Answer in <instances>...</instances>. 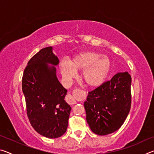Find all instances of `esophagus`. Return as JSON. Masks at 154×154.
<instances>
[{"label":"esophagus","mask_w":154,"mask_h":154,"mask_svg":"<svg viewBox=\"0 0 154 154\" xmlns=\"http://www.w3.org/2000/svg\"><path fill=\"white\" fill-rule=\"evenodd\" d=\"M66 100L68 103L70 104V105H73V104L76 103V101H75V99L73 97V96L70 94H69L66 96Z\"/></svg>","instance_id":"obj_1"}]
</instances>
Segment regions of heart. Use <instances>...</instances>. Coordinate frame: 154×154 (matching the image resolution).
Returning <instances> with one entry per match:
<instances>
[{"label": "heart", "instance_id": "obj_1", "mask_svg": "<svg viewBox=\"0 0 154 154\" xmlns=\"http://www.w3.org/2000/svg\"><path fill=\"white\" fill-rule=\"evenodd\" d=\"M111 67L110 60L95 51H85L78 54L71 62L63 60L60 64L62 76L66 81L73 78L76 71H82V79L88 87L95 88L105 80Z\"/></svg>", "mask_w": 154, "mask_h": 154}]
</instances>
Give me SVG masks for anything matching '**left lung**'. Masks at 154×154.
<instances>
[{
	"mask_svg": "<svg viewBox=\"0 0 154 154\" xmlns=\"http://www.w3.org/2000/svg\"><path fill=\"white\" fill-rule=\"evenodd\" d=\"M131 82L128 72H119L88 92L84 107L94 133H113L124 124L131 107Z\"/></svg>",
	"mask_w": 154,
	"mask_h": 154,
	"instance_id": "obj_1",
	"label": "left lung"
}]
</instances>
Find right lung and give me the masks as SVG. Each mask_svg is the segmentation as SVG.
I'll use <instances>...</instances> for the list:
<instances>
[{
    "instance_id": "right-lung-1",
    "label": "right lung",
    "mask_w": 154,
    "mask_h": 154,
    "mask_svg": "<svg viewBox=\"0 0 154 154\" xmlns=\"http://www.w3.org/2000/svg\"><path fill=\"white\" fill-rule=\"evenodd\" d=\"M59 60L51 47L41 49L28 62L22 77L28 118L38 134L50 139L66 131L71 107L64 100L67 90L59 82L55 66Z\"/></svg>"
}]
</instances>
